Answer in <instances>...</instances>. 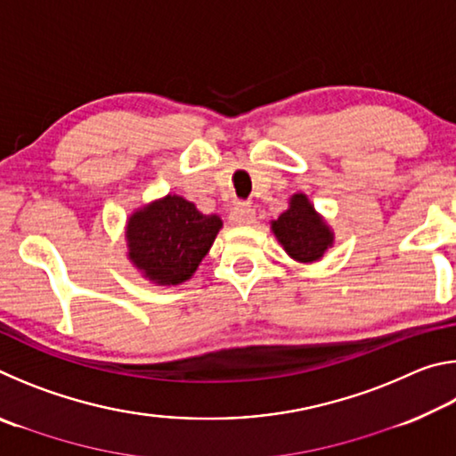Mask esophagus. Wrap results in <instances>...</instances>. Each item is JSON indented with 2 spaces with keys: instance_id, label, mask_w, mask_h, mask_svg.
I'll return each instance as SVG.
<instances>
[{
  "instance_id": "34e87169",
  "label": "esophagus",
  "mask_w": 456,
  "mask_h": 456,
  "mask_svg": "<svg viewBox=\"0 0 456 456\" xmlns=\"http://www.w3.org/2000/svg\"><path fill=\"white\" fill-rule=\"evenodd\" d=\"M253 217H256V211L247 205H235L229 213V221L233 225H249V223H253Z\"/></svg>"
}]
</instances>
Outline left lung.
I'll use <instances>...</instances> for the list:
<instances>
[{
	"label": "left lung",
	"mask_w": 456,
	"mask_h": 456,
	"mask_svg": "<svg viewBox=\"0 0 456 456\" xmlns=\"http://www.w3.org/2000/svg\"><path fill=\"white\" fill-rule=\"evenodd\" d=\"M272 231L285 253L299 264L322 259L334 245V233L304 192H296L289 199V209L272 221Z\"/></svg>",
	"instance_id": "8db88e82"
}]
</instances>
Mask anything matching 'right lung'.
<instances>
[{
	"instance_id": "right-lung-1",
	"label": "right lung",
	"mask_w": 456,
	"mask_h": 456,
	"mask_svg": "<svg viewBox=\"0 0 456 456\" xmlns=\"http://www.w3.org/2000/svg\"><path fill=\"white\" fill-rule=\"evenodd\" d=\"M223 221L195 203L167 195L134 211L126 223L128 259L157 285H179L197 272Z\"/></svg>"
}]
</instances>
